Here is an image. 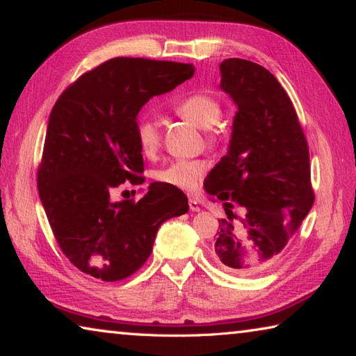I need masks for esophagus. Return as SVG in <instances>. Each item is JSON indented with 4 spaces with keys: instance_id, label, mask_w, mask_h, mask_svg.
Returning <instances> with one entry per match:
<instances>
[{
    "instance_id": "1",
    "label": "esophagus",
    "mask_w": 356,
    "mask_h": 356,
    "mask_svg": "<svg viewBox=\"0 0 356 356\" xmlns=\"http://www.w3.org/2000/svg\"><path fill=\"white\" fill-rule=\"evenodd\" d=\"M188 206H190V210H191V212H200V210H201L200 201L195 200V197H190V201H188Z\"/></svg>"
}]
</instances>
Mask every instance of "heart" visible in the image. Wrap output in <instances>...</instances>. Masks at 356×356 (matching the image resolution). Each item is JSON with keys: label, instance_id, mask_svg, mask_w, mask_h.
<instances>
[{"label": "heart", "instance_id": "heart-1", "mask_svg": "<svg viewBox=\"0 0 356 356\" xmlns=\"http://www.w3.org/2000/svg\"><path fill=\"white\" fill-rule=\"evenodd\" d=\"M174 111L179 118L188 120L193 125L206 130L207 141L216 144L221 140V130L216 124L221 119L222 108L220 100L207 92H195L186 95L174 105ZM136 141L141 152L152 159L161 146V135L156 120L143 118L136 124ZM207 170V161L201 159L195 160H176L170 165L155 171L156 182L170 185L172 188L182 191H195L200 186L204 172Z\"/></svg>", "mask_w": 356, "mask_h": 356}]
</instances>
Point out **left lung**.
<instances>
[{"instance_id": "obj_1", "label": "left lung", "mask_w": 356, "mask_h": 356, "mask_svg": "<svg viewBox=\"0 0 356 356\" xmlns=\"http://www.w3.org/2000/svg\"><path fill=\"white\" fill-rule=\"evenodd\" d=\"M220 72V88L238 110L227 154L204 184L227 215L218 220L213 256L229 272L254 275L284 252L314 204L309 149L273 74L238 58L225 59Z\"/></svg>"}]
</instances>
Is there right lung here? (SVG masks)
I'll return each mask as SVG.
<instances>
[{"label": "right lung", "mask_w": 356, "mask_h": 356, "mask_svg": "<svg viewBox=\"0 0 356 356\" xmlns=\"http://www.w3.org/2000/svg\"><path fill=\"white\" fill-rule=\"evenodd\" d=\"M191 64L113 58L59 95L38 171L42 206L59 248L102 281L134 275L152 252L160 225L188 212L179 188L154 182L140 201H113L125 180L141 184L138 113L154 95L193 76Z\"/></svg>", "instance_id": "right-lung-1"}]
</instances>
